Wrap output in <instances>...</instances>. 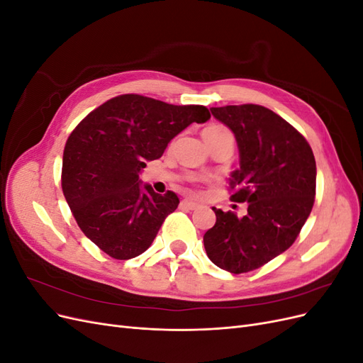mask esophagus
I'll use <instances>...</instances> for the list:
<instances>
[{"label":"esophagus","mask_w":363,"mask_h":363,"mask_svg":"<svg viewBox=\"0 0 363 363\" xmlns=\"http://www.w3.org/2000/svg\"><path fill=\"white\" fill-rule=\"evenodd\" d=\"M199 206H200L199 203H196V201H192V200H189V199H184V200H182V207L191 208V211H194V208H196Z\"/></svg>","instance_id":"1"}]
</instances>
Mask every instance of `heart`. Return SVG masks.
I'll return each instance as SVG.
<instances>
[{
	"label": "heart",
	"mask_w": 363,
	"mask_h": 363,
	"mask_svg": "<svg viewBox=\"0 0 363 363\" xmlns=\"http://www.w3.org/2000/svg\"><path fill=\"white\" fill-rule=\"evenodd\" d=\"M203 135H207V136H219V135H232V133H230V131H228L225 127L213 124V125L206 127L204 131H203Z\"/></svg>",
	"instance_id": "1"
}]
</instances>
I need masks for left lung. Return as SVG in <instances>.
<instances>
[{
    "label": "left lung",
    "mask_w": 363,
    "mask_h": 363,
    "mask_svg": "<svg viewBox=\"0 0 363 363\" xmlns=\"http://www.w3.org/2000/svg\"><path fill=\"white\" fill-rule=\"evenodd\" d=\"M235 133L240 167L232 172V200L247 213L215 208L204 248L216 267L233 274L257 269L286 251L309 218L316 189V163L304 136L269 108L257 104L212 107Z\"/></svg>",
    "instance_id": "1"
}]
</instances>
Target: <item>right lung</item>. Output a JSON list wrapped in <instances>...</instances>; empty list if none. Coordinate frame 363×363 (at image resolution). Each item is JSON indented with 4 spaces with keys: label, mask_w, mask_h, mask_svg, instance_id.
I'll return each mask as SVG.
<instances>
[{
    "label": "right lung",
    "mask_w": 363,
    "mask_h": 363,
    "mask_svg": "<svg viewBox=\"0 0 363 363\" xmlns=\"http://www.w3.org/2000/svg\"><path fill=\"white\" fill-rule=\"evenodd\" d=\"M211 119L204 106H174L138 94L96 107L69 135L62 189L82 232L113 259L142 255L180 200L140 184L147 162L192 123Z\"/></svg>",
    "instance_id": "1"
}]
</instances>
